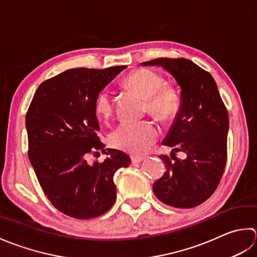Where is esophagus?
<instances>
[{
  "label": "esophagus",
  "mask_w": 257,
  "mask_h": 257,
  "mask_svg": "<svg viewBox=\"0 0 257 257\" xmlns=\"http://www.w3.org/2000/svg\"><path fill=\"white\" fill-rule=\"evenodd\" d=\"M131 160H132L133 164H138V163H141V162L144 160V158H143V156H132Z\"/></svg>",
  "instance_id": "34e87169"
}]
</instances>
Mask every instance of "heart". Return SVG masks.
Segmentation results:
<instances>
[{
	"mask_svg": "<svg viewBox=\"0 0 257 257\" xmlns=\"http://www.w3.org/2000/svg\"><path fill=\"white\" fill-rule=\"evenodd\" d=\"M126 85L145 98L151 115L162 122L174 118L180 109V97L173 86L163 85V78L148 69L136 70L127 76ZM112 95L103 90L95 101V112L99 118L105 119L112 114ZM159 138V128L153 122H123L109 134V144L113 148L133 155L144 154Z\"/></svg>",
	"mask_w": 257,
	"mask_h": 257,
	"instance_id": "obj_1",
	"label": "heart"
}]
</instances>
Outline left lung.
I'll return each mask as SVG.
<instances>
[{
    "label": "left lung",
    "instance_id": "left-lung-1",
    "mask_svg": "<svg viewBox=\"0 0 257 257\" xmlns=\"http://www.w3.org/2000/svg\"><path fill=\"white\" fill-rule=\"evenodd\" d=\"M143 66H161L181 88L179 113L163 145L172 148L171 158L162 155L165 173L153 184L155 196L166 205L191 208L205 202L216 190L227 154L228 114L216 83L208 72L186 59H155ZM177 150L187 158L179 160Z\"/></svg>",
    "mask_w": 257,
    "mask_h": 257
}]
</instances>
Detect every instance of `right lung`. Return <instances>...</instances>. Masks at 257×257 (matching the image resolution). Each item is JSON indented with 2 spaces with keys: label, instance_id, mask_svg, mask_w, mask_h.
<instances>
[{
  "label": "right lung",
  "instance_id": "obj_1",
  "mask_svg": "<svg viewBox=\"0 0 257 257\" xmlns=\"http://www.w3.org/2000/svg\"><path fill=\"white\" fill-rule=\"evenodd\" d=\"M126 66L67 70L42 83L26 113L29 159L42 190L60 212L90 219L107 212L116 198L113 176L131 159L107 149L102 163L88 153L105 151L99 142L96 97Z\"/></svg>",
  "mask_w": 257,
  "mask_h": 257
}]
</instances>
